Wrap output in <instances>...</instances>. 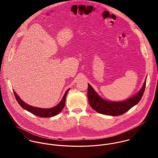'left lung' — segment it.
Returning <instances> with one entry per match:
<instances>
[{"label":"left lung","instance_id":"left-lung-1","mask_svg":"<svg viewBox=\"0 0 158 158\" xmlns=\"http://www.w3.org/2000/svg\"><path fill=\"white\" fill-rule=\"evenodd\" d=\"M146 85V80L141 89L134 96L122 102H110L102 98L88 83V97L91 107L97 113L117 116L127 112L137 105L142 98Z\"/></svg>","mask_w":158,"mask_h":158}]
</instances>
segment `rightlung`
Returning a JSON list of instances; mask_svg holds the SVG:
<instances>
[{
	"instance_id": "1",
	"label": "right lung",
	"mask_w": 158,
	"mask_h": 158,
	"mask_svg": "<svg viewBox=\"0 0 158 158\" xmlns=\"http://www.w3.org/2000/svg\"><path fill=\"white\" fill-rule=\"evenodd\" d=\"M69 89L70 88L66 90L60 103H58L56 106L51 108H36V107L30 106L25 103L24 102H23L15 90H13V92L17 102H18L19 105L23 108V109L26 110L28 112H30L33 114L34 115H36L40 117H53L57 115L63 110V109L65 106L66 98Z\"/></svg>"
}]
</instances>
